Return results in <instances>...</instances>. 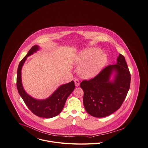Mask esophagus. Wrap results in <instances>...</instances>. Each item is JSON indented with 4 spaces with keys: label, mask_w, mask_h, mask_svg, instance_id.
<instances>
[{
    "label": "esophagus",
    "mask_w": 148,
    "mask_h": 148,
    "mask_svg": "<svg viewBox=\"0 0 148 148\" xmlns=\"http://www.w3.org/2000/svg\"><path fill=\"white\" fill-rule=\"evenodd\" d=\"M74 83H75V86H79V85L80 84V83H79V81L77 80V79H75L74 80Z\"/></svg>",
    "instance_id": "esophagus-1"
}]
</instances>
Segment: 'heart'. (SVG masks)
<instances>
[{"mask_svg":"<svg viewBox=\"0 0 148 148\" xmlns=\"http://www.w3.org/2000/svg\"><path fill=\"white\" fill-rule=\"evenodd\" d=\"M108 55L98 48H89L80 51L74 58V64L80 66L79 74L84 79L96 77L107 63Z\"/></svg>","mask_w":148,"mask_h":148,"instance_id":"obj_1","label":"heart"}]
</instances>
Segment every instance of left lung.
<instances>
[{
	"mask_svg": "<svg viewBox=\"0 0 148 148\" xmlns=\"http://www.w3.org/2000/svg\"><path fill=\"white\" fill-rule=\"evenodd\" d=\"M130 80L125 58L119 54L116 64L106 66L93 79L83 81L80 86L84 91L83 104L87 113L103 118L118 110L127 97Z\"/></svg>",
	"mask_w": 148,
	"mask_h": 148,
	"instance_id": "left-lung-1",
	"label": "left lung"
}]
</instances>
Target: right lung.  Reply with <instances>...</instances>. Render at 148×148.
Listing matches in <instances>:
<instances>
[{"instance_id":"obj_1","label":"right lung","mask_w":148,"mask_h":148,"mask_svg":"<svg viewBox=\"0 0 148 148\" xmlns=\"http://www.w3.org/2000/svg\"><path fill=\"white\" fill-rule=\"evenodd\" d=\"M40 49L38 45L33 46L21 61L17 71L16 86L19 95L32 113L41 118H51L62 112L66 99L75 89V84L74 81H71L69 83L61 85L48 98L42 100L34 98L25 92L21 82L22 67L27 58Z\"/></svg>"}]
</instances>
